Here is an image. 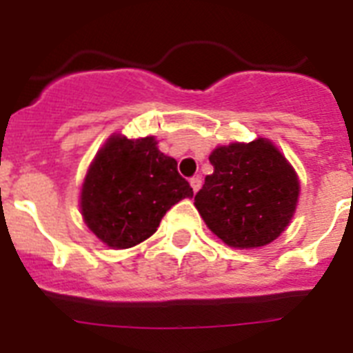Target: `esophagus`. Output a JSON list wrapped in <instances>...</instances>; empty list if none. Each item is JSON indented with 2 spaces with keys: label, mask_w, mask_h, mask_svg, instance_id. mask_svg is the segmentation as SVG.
<instances>
[{
  "label": "esophagus",
  "mask_w": 353,
  "mask_h": 353,
  "mask_svg": "<svg viewBox=\"0 0 353 353\" xmlns=\"http://www.w3.org/2000/svg\"><path fill=\"white\" fill-rule=\"evenodd\" d=\"M191 187H192V191L198 192L199 189H201V179H199V176H192V179H191Z\"/></svg>",
  "instance_id": "obj_1"
}]
</instances>
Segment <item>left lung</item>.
Returning a JSON list of instances; mask_svg holds the SVG:
<instances>
[{
	"label": "left lung",
	"mask_w": 353,
	"mask_h": 353,
	"mask_svg": "<svg viewBox=\"0 0 353 353\" xmlns=\"http://www.w3.org/2000/svg\"><path fill=\"white\" fill-rule=\"evenodd\" d=\"M208 159L214 173L207 174L194 205L210 232L239 249L261 248L281 235L301 189L285 155L260 138L217 146Z\"/></svg>",
	"instance_id": "obj_1"
}]
</instances>
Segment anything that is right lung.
Instances as JSON below:
<instances>
[{
  "mask_svg": "<svg viewBox=\"0 0 353 353\" xmlns=\"http://www.w3.org/2000/svg\"><path fill=\"white\" fill-rule=\"evenodd\" d=\"M192 194L176 161L162 154L154 136H111L86 173L81 214L105 245L127 249L154 235L164 214Z\"/></svg>",
  "mask_w": 353,
  "mask_h": 353,
  "instance_id": "add662e5",
  "label": "right lung"
}]
</instances>
